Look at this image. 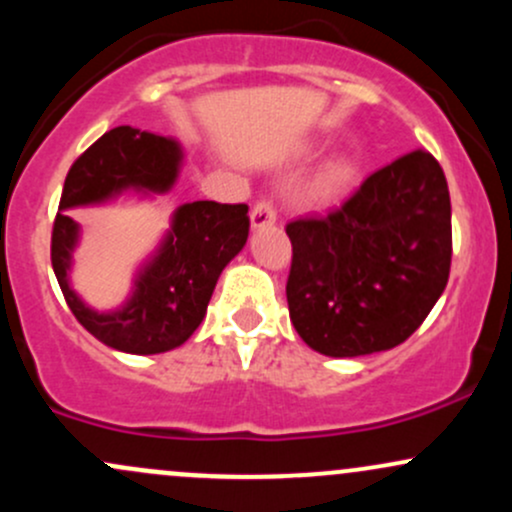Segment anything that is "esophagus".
Wrapping results in <instances>:
<instances>
[{
    "instance_id": "34e87169",
    "label": "esophagus",
    "mask_w": 512,
    "mask_h": 512,
    "mask_svg": "<svg viewBox=\"0 0 512 512\" xmlns=\"http://www.w3.org/2000/svg\"><path fill=\"white\" fill-rule=\"evenodd\" d=\"M250 221L252 228H265L272 226L277 221V206H274L272 199H260L250 211Z\"/></svg>"
}]
</instances>
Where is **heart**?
<instances>
[{
  "label": "heart",
  "mask_w": 512,
  "mask_h": 512,
  "mask_svg": "<svg viewBox=\"0 0 512 512\" xmlns=\"http://www.w3.org/2000/svg\"><path fill=\"white\" fill-rule=\"evenodd\" d=\"M352 174H355V162H352L350 157H335V160L325 167L323 174H320L318 179L320 192L325 194L338 192V189H342L347 182H350Z\"/></svg>",
  "instance_id": "obj_1"
}]
</instances>
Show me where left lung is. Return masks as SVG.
<instances>
[{"label":"left lung","mask_w":512,"mask_h":512,"mask_svg":"<svg viewBox=\"0 0 512 512\" xmlns=\"http://www.w3.org/2000/svg\"><path fill=\"white\" fill-rule=\"evenodd\" d=\"M286 301L296 333L328 357L391 350L420 328L452 265L440 162L413 150L369 174L325 216L286 223Z\"/></svg>","instance_id":"1"}]
</instances>
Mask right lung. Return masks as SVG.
<instances>
[{
    "label": "right lung",
    "mask_w": 512,
    "mask_h": 512,
    "mask_svg": "<svg viewBox=\"0 0 512 512\" xmlns=\"http://www.w3.org/2000/svg\"><path fill=\"white\" fill-rule=\"evenodd\" d=\"M179 160L182 150L170 138L131 126L111 128L72 162L53 223L50 262L72 316L104 345L131 355L174 350L199 328L223 267L243 250L250 233L247 206L216 201L179 206L160 252L138 274L126 306L114 313L92 311L70 289L67 269L77 223L63 211L97 204L128 187L167 192Z\"/></svg>",
    "instance_id": "1"
}]
</instances>
